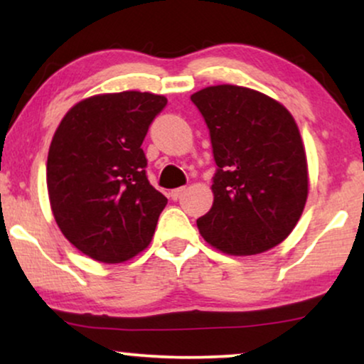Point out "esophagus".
Returning a JSON list of instances; mask_svg holds the SVG:
<instances>
[{"label": "esophagus", "mask_w": 364, "mask_h": 364, "mask_svg": "<svg viewBox=\"0 0 364 364\" xmlns=\"http://www.w3.org/2000/svg\"><path fill=\"white\" fill-rule=\"evenodd\" d=\"M183 191H186V188H183V187L173 188V191H171V193H168V196H171L172 200H177V198H181V196L183 193Z\"/></svg>", "instance_id": "34e87169"}]
</instances>
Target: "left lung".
I'll list each match as a JSON object with an SVG mask.
<instances>
[{
  "label": "left lung",
  "mask_w": 364,
  "mask_h": 364,
  "mask_svg": "<svg viewBox=\"0 0 364 364\" xmlns=\"http://www.w3.org/2000/svg\"><path fill=\"white\" fill-rule=\"evenodd\" d=\"M210 132L217 172L213 203L197 227L228 255L277 247L300 220L308 166L300 131L285 106L253 89L220 84L191 96Z\"/></svg>",
  "instance_id": "8db88e82"
}]
</instances>
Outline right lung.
<instances>
[{"instance_id":"add662e5","label":"right lung","mask_w":364,"mask_h":364,"mask_svg":"<svg viewBox=\"0 0 364 364\" xmlns=\"http://www.w3.org/2000/svg\"><path fill=\"white\" fill-rule=\"evenodd\" d=\"M166 104L151 92L97 94L54 132L46 166L54 220L92 260L122 263L152 240L167 198L149 183L141 146Z\"/></svg>"}]
</instances>
